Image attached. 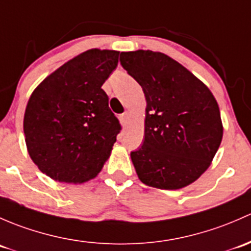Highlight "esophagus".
<instances>
[{
	"mask_svg": "<svg viewBox=\"0 0 251 251\" xmlns=\"http://www.w3.org/2000/svg\"><path fill=\"white\" fill-rule=\"evenodd\" d=\"M120 121L121 123H122V126H126L129 122V113L128 112H125L122 113V115H120Z\"/></svg>",
	"mask_w": 251,
	"mask_h": 251,
	"instance_id": "esophagus-1",
	"label": "esophagus"
}]
</instances>
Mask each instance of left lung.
Instances as JSON below:
<instances>
[{"label":"left lung","instance_id":"obj_1","mask_svg":"<svg viewBox=\"0 0 251 251\" xmlns=\"http://www.w3.org/2000/svg\"><path fill=\"white\" fill-rule=\"evenodd\" d=\"M121 65L146 98L145 139L130 152L139 179L161 190H179L198 179L222 140L220 110L209 88L159 51H122Z\"/></svg>","mask_w":251,"mask_h":251}]
</instances>
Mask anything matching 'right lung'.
<instances>
[{"label":"right lung","mask_w":251,"mask_h":251,"mask_svg":"<svg viewBox=\"0 0 251 251\" xmlns=\"http://www.w3.org/2000/svg\"><path fill=\"white\" fill-rule=\"evenodd\" d=\"M120 51L89 49L50 74L31 94L24 134L31 159L55 181L84 182L101 170L121 128L101 86Z\"/></svg>","instance_id":"obj_1"}]
</instances>
